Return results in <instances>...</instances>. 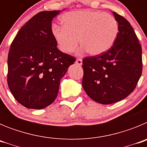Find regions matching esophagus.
I'll return each mask as SVG.
<instances>
[{
	"label": "esophagus",
	"mask_w": 147,
	"mask_h": 147,
	"mask_svg": "<svg viewBox=\"0 0 147 147\" xmlns=\"http://www.w3.org/2000/svg\"><path fill=\"white\" fill-rule=\"evenodd\" d=\"M76 65H82V59H77L76 60Z\"/></svg>",
	"instance_id": "esophagus-1"
}]
</instances>
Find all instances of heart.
I'll return each mask as SVG.
<instances>
[{"instance_id":"heart-1","label":"heart","mask_w":147,"mask_h":147,"mask_svg":"<svg viewBox=\"0 0 147 147\" xmlns=\"http://www.w3.org/2000/svg\"><path fill=\"white\" fill-rule=\"evenodd\" d=\"M63 26L54 25L51 34L62 52H72L79 38L83 51L93 56L106 52L118 37L119 23L112 15L91 9L76 10L61 17Z\"/></svg>"}]
</instances>
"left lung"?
Returning a JSON list of instances; mask_svg holds the SVG:
<instances>
[{
  "instance_id": "obj_1",
  "label": "left lung",
  "mask_w": 147,
  "mask_h": 147,
  "mask_svg": "<svg viewBox=\"0 0 147 147\" xmlns=\"http://www.w3.org/2000/svg\"><path fill=\"white\" fill-rule=\"evenodd\" d=\"M119 23L113 45L100 55L82 61V87L90 98L102 105L115 103L136 88L142 74V49L130 23L113 12Z\"/></svg>"
}]
</instances>
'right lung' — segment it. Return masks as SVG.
<instances>
[{
  "label": "right lung",
  "instance_id": "add662e5",
  "mask_svg": "<svg viewBox=\"0 0 147 147\" xmlns=\"http://www.w3.org/2000/svg\"><path fill=\"white\" fill-rule=\"evenodd\" d=\"M61 11H44L21 27L8 55L7 82L15 99L28 109L54 102L60 80L76 61L57 49L51 34L53 18Z\"/></svg>",
  "mask_w": 147,
  "mask_h": 147
}]
</instances>
